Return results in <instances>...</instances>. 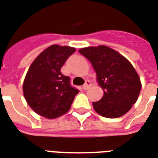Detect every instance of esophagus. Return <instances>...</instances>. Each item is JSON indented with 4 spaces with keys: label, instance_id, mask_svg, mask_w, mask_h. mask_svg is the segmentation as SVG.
<instances>
[{
    "label": "esophagus",
    "instance_id": "esophagus-1",
    "mask_svg": "<svg viewBox=\"0 0 158 158\" xmlns=\"http://www.w3.org/2000/svg\"><path fill=\"white\" fill-rule=\"evenodd\" d=\"M91 86V82L90 81H89V80H86V81H85V85H83V89H84V90H86V89H89V87H90Z\"/></svg>",
    "mask_w": 158,
    "mask_h": 158
}]
</instances>
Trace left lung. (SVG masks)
<instances>
[{"instance_id": "obj_1", "label": "left lung", "mask_w": 158, "mask_h": 158, "mask_svg": "<svg viewBox=\"0 0 158 158\" xmlns=\"http://www.w3.org/2000/svg\"><path fill=\"white\" fill-rule=\"evenodd\" d=\"M93 65L104 95L93 102L94 110L107 118L124 115L136 102L141 89L138 74L121 53L106 46L88 47L79 50Z\"/></svg>"}]
</instances>
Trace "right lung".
<instances>
[{
	"label": "right lung",
	"instance_id": "obj_1",
	"mask_svg": "<svg viewBox=\"0 0 158 158\" xmlns=\"http://www.w3.org/2000/svg\"><path fill=\"white\" fill-rule=\"evenodd\" d=\"M74 52V48L52 45L31 64L23 83V94L39 115L54 119L69 110L79 91L71 86L69 77L61 73V68Z\"/></svg>",
	"mask_w": 158,
	"mask_h": 158
}]
</instances>
